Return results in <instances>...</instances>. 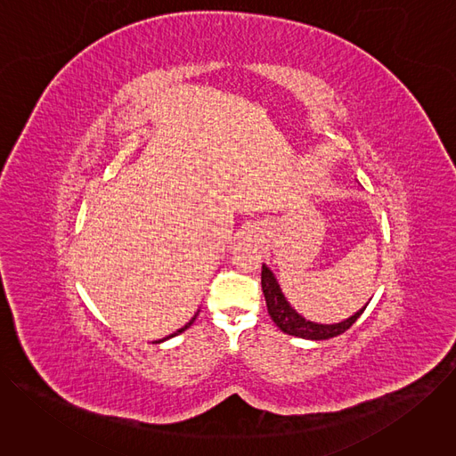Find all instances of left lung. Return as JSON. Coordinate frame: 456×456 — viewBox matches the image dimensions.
<instances>
[{
	"mask_svg": "<svg viewBox=\"0 0 456 456\" xmlns=\"http://www.w3.org/2000/svg\"><path fill=\"white\" fill-rule=\"evenodd\" d=\"M262 289H264V296L267 301V310L273 317V321L278 324L280 330L289 334V336H296L301 339H312V341H322V339H330L336 338L343 332H346L352 324L359 319V315L364 312L359 310L357 314H354L350 319L343 321V322H336V324H317L312 321H306L305 317H301L285 299V296L281 294V289L274 278V274L264 265L262 269Z\"/></svg>",
	"mask_w": 456,
	"mask_h": 456,
	"instance_id": "obj_1",
	"label": "left lung"
}]
</instances>
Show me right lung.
I'll return each instance as SVG.
<instances>
[{
	"label": "right lung",
	"instance_id": "obj_1",
	"mask_svg": "<svg viewBox=\"0 0 456 456\" xmlns=\"http://www.w3.org/2000/svg\"><path fill=\"white\" fill-rule=\"evenodd\" d=\"M194 319H197V315H194V317H192V319H191V321H189V322H187V324H185V327H183V329H180V330H176V332H175V334H171V336H169V338H173V336H178V334H182V332H183V330H187V329H189V327H191V324H192V321H194ZM169 338H164V339H160V341H157V343H162V341H166V339H169Z\"/></svg>",
	"mask_w": 456,
	"mask_h": 456
}]
</instances>
